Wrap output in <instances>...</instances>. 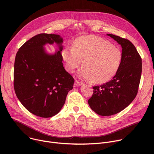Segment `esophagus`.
<instances>
[{
	"label": "esophagus",
	"mask_w": 154,
	"mask_h": 154,
	"mask_svg": "<svg viewBox=\"0 0 154 154\" xmlns=\"http://www.w3.org/2000/svg\"><path fill=\"white\" fill-rule=\"evenodd\" d=\"M82 84V82H80L79 81V80H76L75 81V83H74V87H78V86L81 85Z\"/></svg>",
	"instance_id": "obj_1"
}]
</instances>
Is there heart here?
Here are the masks:
<instances>
[{"mask_svg":"<svg viewBox=\"0 0 154 154\" xmlns=\"http://www.w3.org/2000/svg\"><path fill=\"white\" fill-rule=\"evenodd\" d=\"M62 57L69 72H74L82 63L83 67L79 73L80 77L91 79L95 84H103L117 74L122 54L106 39L96 35H85L76 38L73 47H65Z\"/></svg>","mask_w":154,"mask_h":154,"instance_id":"b5f03b06","label":"heart"}]
</instances>
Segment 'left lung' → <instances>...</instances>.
Instances as JSON below:
<instances>
[{
    "label": "left lung",
    "instance_id": "8db88e82",
    "mask_svg": "<svg viewBox=\"0 0 154 154\" xmlns=\"http://www.w3.org/2000/svg\"><path fill=\"white\" fill-rule=\"evenodd\" d=\"M107 35L120 44L122 59L116 75L104 84L93 87V95L88 100L91 108L102 116L116 114L134 100L142 74V59L134 44L119 36Z\"/></svg>",
    "mask_w": 154,
    "mask_h": 154
}]
</instances>
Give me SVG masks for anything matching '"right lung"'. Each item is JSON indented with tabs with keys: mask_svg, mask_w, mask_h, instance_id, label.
<instances>
[{
	"mask_svg": "<svg viewBox=\"0 0 154 154\" xmlns=\"http://www.w3.org/2000/svg\"><path fill=\"white\" fill-rule=\"evenodd\" d=\"M59 45L55 54H47L46 43ZM59 35L40 34L24 43L17 52L14 71V87L23 106L37 116L48 118L60 112L74 79L65 70Z\"/></svg>",
	"mask_w": 154,
	"mask_h": 154,
	"instance_id": "obj_1",
	"label": "right lung"
}]
</instances>
